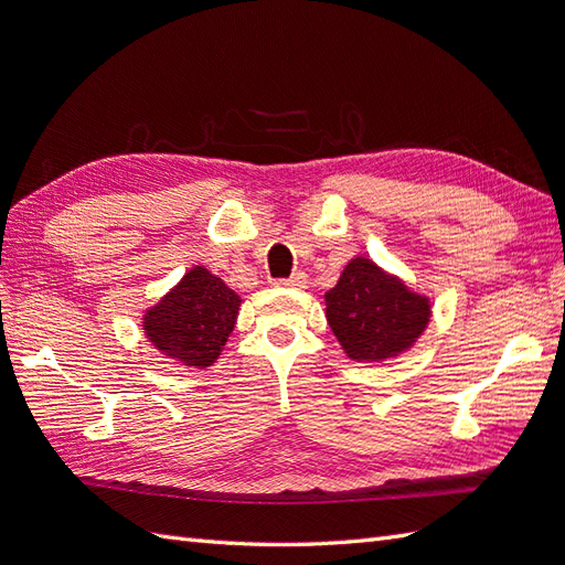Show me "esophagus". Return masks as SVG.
<instances>
[{
  "label": "esophagus",
  "instance_id": "1",
  "mask_svg": "<svg viewBox=\"0 0 565 565\" xmlns=\"http://www.w3.org/2000/svg\"><path fill=\"white\" fill-rule=\"evenodd\" d=\"M306 282H309V276H306V273H295L292 278H287V280H276V287H292V289H301V287H306Z\"/></svg>",
  "mask_w": 565,
  "mask_h": 565
}]
</instances>
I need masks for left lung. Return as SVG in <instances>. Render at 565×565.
I'll return each mask as SVG.
<instances>
[{
  "mask_svg": "<svg viewBox=\"0 0 565 565\" xmlns=\"http://www.w3.org/2000/svg\"><path fill=\"white\" fill-rule=\"evenodd\" d=\"M322 299L332 334L355 363H384L407 353L434 316L429 295L367 256H353Z\"/></svg>",
  "mask_w": 565,
  "mask_h": 565,
  "instance_id": "obj_1",
  "label": "left lung"
}]
</instances>
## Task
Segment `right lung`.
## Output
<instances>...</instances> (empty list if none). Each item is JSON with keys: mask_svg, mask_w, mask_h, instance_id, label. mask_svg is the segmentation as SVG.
Masks as SVG:
<instances>
[{"mask_svg": "<svg viewBox=\"0 0 565 565\" xmlns=\"http://www.w3.org/2000/svg\"><path fill=\"white\" fill-rule=\"evenodd\" d=\"M241 303L243 297L210 268L193 266L143 311V334L160 355L185 367L207 370L224 353Z\"/></svg>", "mask_w": 565, "mask_h": 565, "instance_id": "add662e5", "label": "right lung"}]
</instances>
